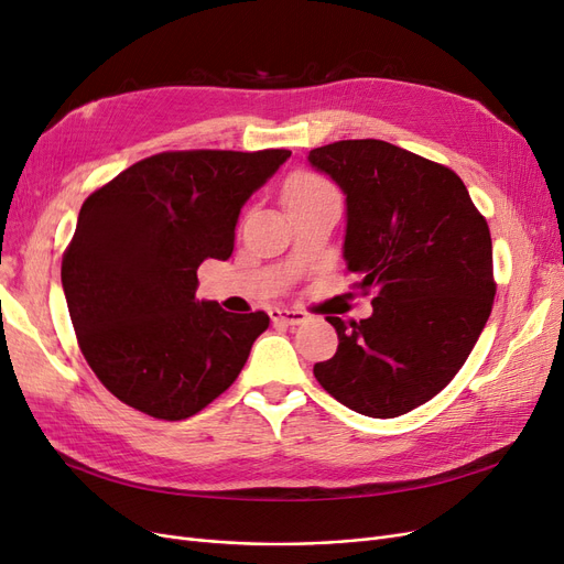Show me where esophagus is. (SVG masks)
I'll use <instances>...</instances> for the list:
<instances>
[{
	"instance_id": "esophagus-1",
	"label": "esophagus",
	"mask_w": 564,
	"mask_h": 564,
	"mask_svg": "<svg viewBox=\"0 0 564 564\" xmlns=\"http://www.w3.org/2000/svg\"><path fill=\"white\" fill-rule=\"evenodd\" d=\"M270 319L275 324H301L308 319V313L305 311H289V308H272Z\"/></svg>"
}]
</instances>
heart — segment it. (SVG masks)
I'll use <instances>...</instances> for the list:
<instances>
[{"mask_svg": "<svg viewBox=\"0 0 564 564\" xmlns=\"http://www.w3.org/2000/svg\"><path fill=\"white\" fill-rule=\"evenodd\" d=\"M324 195H336L334 187L324 178H319L315 174H308V172L294 174L292 181L286 183V204H289V207H292V204H299V202L324 197Z\"/></svg>", "mask_w": 564, "mask_h": 564, "instance_id": "heart-1", "label": "heart"}]
</instances>
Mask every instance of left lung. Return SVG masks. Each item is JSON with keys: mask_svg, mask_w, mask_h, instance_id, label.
<instances>
[{"mask_svg": "<svg viewBox=\"0 0 564 564\" xmlns=\"http://www.w3.org/2000/svg\"><path fill=\"white\" fill-rule=\"evenodd\" d=\"M308 162L346 195V268L373 294L371 317H327L338 348L313 373L352 412L395 419L435 398L485 329L489 226L452 169L392 143L336 141Z\"/></svg>", "mask_w": 564, "mask_h": 564, "instance_id": "1", "label": "left lung"}]
</instances>
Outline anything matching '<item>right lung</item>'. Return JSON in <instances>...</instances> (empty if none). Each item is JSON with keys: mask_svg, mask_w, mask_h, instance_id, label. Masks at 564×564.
Listing matches in <instances>:
<instances>
[{"mask_svg": "<svg viewBox=\"0 0 564 564\" xmlns=\"http://www.w3.org/2000/svg\"><path fill=\"white\" fill-rule=\"evenodd\" d=\"M289 155L160 152L82 204L61 282L82 355L117 400L181 421L240 377L270 317L197 301V268L230 259L245 202Z\"/></svg>", "mask_w": 564, "mask_h": 564, "instance_id": "add662e5", "label": "right lung"}]
</instances>
